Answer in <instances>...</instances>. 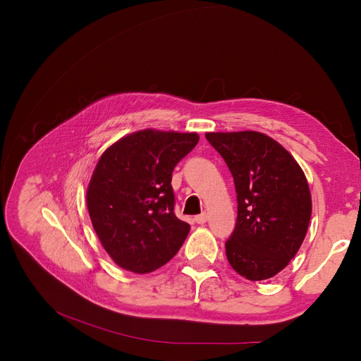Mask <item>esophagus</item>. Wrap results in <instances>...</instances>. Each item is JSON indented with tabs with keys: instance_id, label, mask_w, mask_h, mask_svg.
Returning <instances> with one entry per match:
<instances>
[{
	"instance_id": "34e87169",
	"label": "esophagus",
	"mask_w": 361,
	"mask_h": 361,
	"mask_svg": "<svg viewBox=\"0 0 361 361\" xmlns=\"http://www.w3.org/2000/svg\"><path fill=\"white\" fill-rule=\"evenodd\" d=\"M195 221H196V224H204L206 221H207V215L206 214H200V215H197V216H195Z\"/></svg>"
}]
</instances>
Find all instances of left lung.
I'll use <instances>...</instances> for the list:
<instances>
[{
  "label": "left lung",
  "instance_id": "left-lung-1",
  "mask_svg": "<svg viewBox=\"0 0 361 361\" xmlns=\"http://www.w3.org/2000/svg\"><path fill=\"white\" fill-rule=\"evenodd\" d=\"M228 165L237 221L225 241L233 269L250 281L276 275L306 237L312 197L305 173L278 142L257 131L206 133Z\"/></svg>",
  "mask_w": 361,
  "mask_h": 361
}]
</instances>
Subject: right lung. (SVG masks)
I'll return each mask as SVG.
<instances>
[{"mask_svg":"<svg viewBox=\"0 0 361 361\" xmlns=\"http://www.w3.org/2000/svg\"><path fill=\"white\" fill-rule=\"evenodd\" d=\"M196 133L143 130L109 146L87 188V209L104 249L123 269L147 274L173 259L190 225L174 214L176 165Z\"/></svg>","mask_w":361,"mask_h":361,"instance_id":"add662e5","label":"right lung"}]
</instances>
